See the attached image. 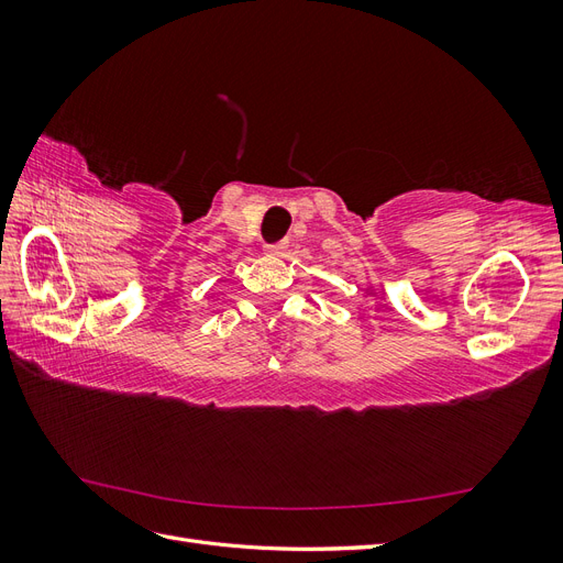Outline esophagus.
I'll return each instance as SVG.
<instances>
[{"mask_svg": "<svg viewBox=\"0 0 563 563\" xmlns=\"http://www.w3.org/2000/svg\"><path fill=\"white\" fill-rule=\"evenodd\" d=\"M286 251V244H272V246H265V255H272V258H277V255H282Z\"/></svg>", "mask_w": 563, "mask_h": 563, "instance_id": "1", "label": "esophagus"}]
</instances>
